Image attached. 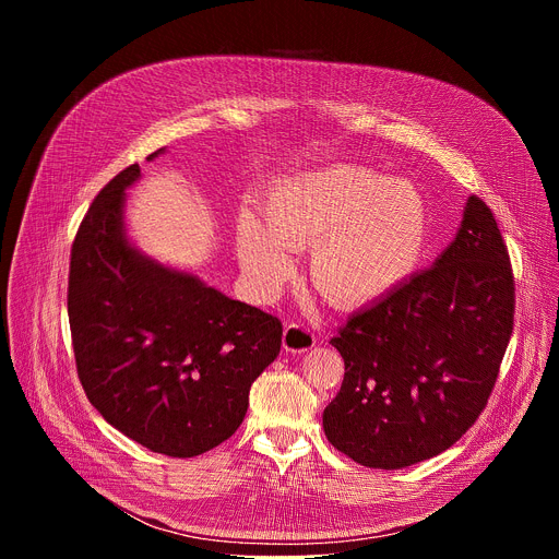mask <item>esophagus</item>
<instances>
[{"mask_svg": "<svg viewBox=\"0 0 559 559\" xmlns=\"http://www.w3.org/2000/svg\"><path fill=\"white\" fill-rule=\"evenodd\" d=\"M316 345V336L311 334L309 328L300 325V323H289L285 325L283 332V347L289 354H305Z\"/></svg>", "mask_w": 559, "mask_h": 559, "instance_id": "obj_1", "label": "esophagus"}]
</instances>
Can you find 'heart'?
I'll list each match as a JSON object with an SVG mask.
<instances>
[{"label":"heart","mask_w":559,"mask_h":559,"mask_svg":"<svg viewBox=\"0 0 559 559\" xmlns=\"http://www.w3.org/2000/svg\"><path fill=\"white\" fill-rule=\"evenodd\" d=\"M429 216L420 192L358 166H328L278 183L263 225L246 216L236 252L263 294L294 270L289 252L311 250L309 281L336 307H360L401 287L420 265Z\"/></svg>","instance_id":"1"}]
</instances>
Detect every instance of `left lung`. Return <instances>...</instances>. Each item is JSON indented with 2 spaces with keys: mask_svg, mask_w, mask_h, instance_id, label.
Segmentation results:
<instances>
[{
  "mask_svg": "<svg viewBox=\"0 0 559 559\" xmlns=\"http://www.w3.org/2000/svg\"><path fill=\"white\" fill-rule=\"evenodd\" d=\"M515 283L491 207L468 197L429 270L354 313L323 412L328 440L369 468H405L455 444L487 407L513 332Z\"/></svg>",
  "mask_w": 559,
  "mask_h": 559,
  "instance_id": "8db88e82",
  "label": "left lung"
}]
</instances>
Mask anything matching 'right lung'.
Instances as JSON below:
<instances>
[{
  "instance_id": "right-lung-1",
  "label": "right lung",
  "mask_w": 559,
  "mask_h": 559,
  "mask_svg": "<svg viewBox=\"0 0 559 559\" xmlns=\"http://www.w3.org/2000/svg\"><path fill=\"white\" fill-rule=\"evenodd\" d=\"M139 177L136 164L121 170L74 236L68 318L76 373L123 436L194 457L241 427L252 382L281 352L283 325L130 243L123 205Z\"/></svg>"
}]
</instances>
